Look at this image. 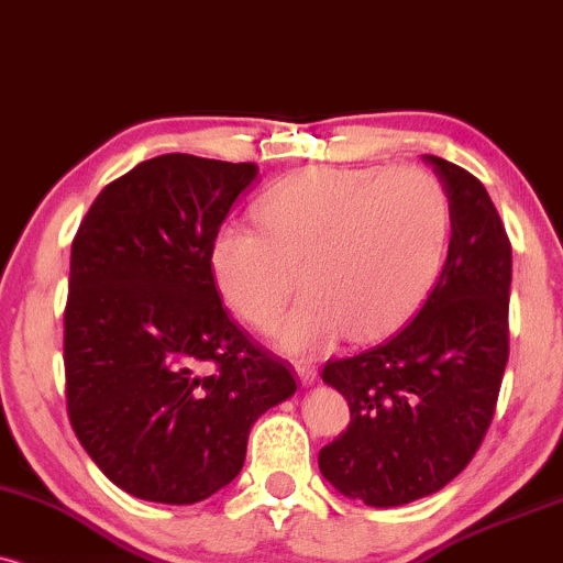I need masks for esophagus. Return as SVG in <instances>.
I'll return each instance as SVG.
<instances>
[{
    "instance_id": "1",
    "label": "esophagus",
    "mask_w": 563,
    "mask_h": 563,
    "mask_svg": "<svg viewBox=\"0 0 563 563\" xmlns=\"http://www.w3.org/2000/svg\"><path fill=\"white\" fill-rule=\"evenodd\" d=\"M295 371H297V376H300L302 386H310V384H316V378H318V371H316V365H310V363H295Z\"/></svg>"
}]
</instances>
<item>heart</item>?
Here are the masks:
<instances>
[{
    "mask_svg": "<svg viewBox=\"0 0 563 563\" xmlns=\"http://www.w3.org/2000/svg\"><path fill=\"white\" fill-rule=\"evenodd\" d=\"M261 232L217 229L208 271L221 302L271 331L297 287L305 295L279 331L292 355H318L344 334L376 342L430 295L446 258L451 203L420 166H310L276 183L258 208Z\"/></svg>",
    "mask_w": 563,
    "mask_h": 563,
    "instance_id": "1",
    "label": "heart"
}]
</instances>
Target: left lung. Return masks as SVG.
<instances>
[{"mask_svg":"<svg viewBox=\"0 0 563 563\" xmlns=\"http://www.w3.org/2000/svg\"><path fill=\"white\" fill-rule=\"evenodd\" d=\"M446 187L451 240L420 313L363 355L329 360L323 384L350 405V426L318 467L339 494L405 506L467 467L496 412L509 360L511 245L477 177L422 156Z\"/></svg>","mask_w":563,"mask_h":563,"instance_id":"1","label":"left lung"}]
</instances>
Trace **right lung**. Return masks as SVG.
Here are the masks:
<instances>
[{
    "label": "right lung",
    "instance_id": "add662e5",
    "mask_svg": "<svg viewBox=\"0 0 563 563\" xmlns=\"http://www.w3.org/2000/svg\"><path fill=\"white\" fill-rule=\"evenodd\" d=\"M255 164L164 154L109 183L69 255L67 412L124 494L198 504L240 475L253 422L289 399V365L229 321L208 245Z\"/></svg>",
    "mask_w": 563,
    "mask_h": 563
}]
</instances>
